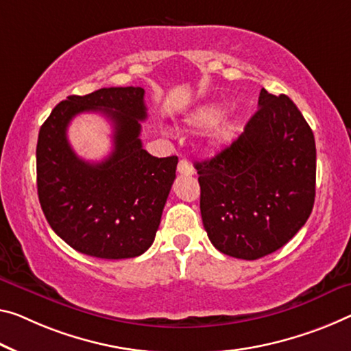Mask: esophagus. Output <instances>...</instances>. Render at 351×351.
Masks as SVG:
<instances>
[{"label": "esophagus", "instance_id": "34e87169", "mask_svg": "<svg viewBox=\"0 0 351 351\" xmlns=\"http://www.w3.org/2000/svg\"><path fill=\"white\" fill-rule=\"evenodd\" d=\"M177 171H179V174L182 176H193L194 174V169L193 166L190 165V161L186 158H182L179 161V166H177Z\"/></svg>", "mask_w": 351, "mask_h": 351}]
</instances>
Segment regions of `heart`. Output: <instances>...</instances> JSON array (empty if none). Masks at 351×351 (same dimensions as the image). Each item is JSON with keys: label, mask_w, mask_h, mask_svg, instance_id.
Here are the masks:
<instances>
[{"label": "heart", "mask_w": 351, "mask_h": 351, "mask_svg": "<svg viewBox=\"0 0 351 351\" xmlns=\"http://www.w3.org/2000/svg\"><path fill=\"white\" fill-rule=\"evenodd\" d=\"M224 114H226L224 106L217 105V104L207 105V106L199 108V110L194 112L193 117L190 119V123L193 127L201 128V130H207V128H212L217 125V123L223 119ZM230 133H232V127L226 125L224 128H221L219 138H228Z\"/></svg>", "instance_id": "heart-1"}]
</instances>
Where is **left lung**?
I'll list each match as a JSON object with an SVG mask.
<instances>
[{"label": "left lung", "mask_w": 351, "mask_h": 351, "mask_svg": "<svg viewBox=\"0 0 351 351\" xmlns=\"http://www.w3.org/2000/svg\"><path fill=\"white\" fill-rule=\"evenodd\" d=\"M315 155L314 133L293 101L262 89L243 133L194 165L212 245L256 261L287 243L314 207Z\"/></svg>", "instance_id": "8db88e82"}]
</instances>
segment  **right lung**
<instances>
[{
	"label": "right lung",
	"mask_w": 351,
	"mask_h": 351,
	"mask_svg": "<svg viewBox=\"0 0 351 351\" xmlns=\"http://www.w3.org/2000/svg\"><path fill=\"white\" fill-rule=\"evenodd\" d=\"M84 110L113 123L110 157L99 164L69 147L66 127ZM147 117L143 88H101L55 106L37 139V194L51 229L69 246L99 258L141 256L154 243L179 158L152 157L139 139Z\"/></svg>",
	"instance_id": "1"
}]
</instances>
